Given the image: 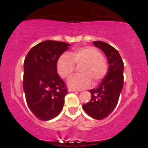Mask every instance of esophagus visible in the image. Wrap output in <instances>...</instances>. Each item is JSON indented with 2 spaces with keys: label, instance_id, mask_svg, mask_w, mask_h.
Listing matches in <instances>:
<instances>
[{
  "label": "esophagus",
  "instance_id": "obj_1",
  "mask_svg": "<svg viewBox=\"0 0 148 148\" xmlns=\"http://www.w3.org/2000/svg\"><path fill=\"white\" fill-rule=\"evenodd\" d=\"M68 92H77V90H76L71 89V88H69Z\"/></svg>",
  "mask_w": 148,
  "mask_h": 148
}]
</instances>
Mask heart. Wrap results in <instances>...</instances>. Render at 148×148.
I'll use <instances>...</instances> for the list:
<instances>
[{"instance_id":"1","label":"heart","mask_w":148,"mask_h":148,"mask_svg":"<svg viewBox=\"0 0 148 148\" xmlns=\"http://www.w3.org/2000/svg\"><path fill=\"white\" fill-rule=\"evenodd\" d=\"M80 67L79 75H74L67 81V86L73 90H84L90 86L92 80L97 84L106 76L108 66L102 55L97 49L92 47L75 49L69 56L63 53L58 59L57 72L60 77L66 79L72 74L75 64Z\"/></svg>"}]
</instances>
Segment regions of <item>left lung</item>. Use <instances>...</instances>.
I'll use <instances>...</instances> for the list:
<instances>
[{
	"label": "left lung",
	"instance_id": "obj_1",
	"mask_svg": "<svg viewBox=\"0 0 148 148\" xmlns=\"http://www.w3.org/2000/svg\"><path fill=\"white\" fill-rule=\"evenodd\" d=\"M93 44L106 55L108 69L99 86L89 90L91 99L83 105V108L91 118L102 120L111 114L118 104L123 88L124 63L114 47L101 41H95Z\"/></svg>",
	"mask_w": 148,
	"mask_h": 148
}]
</instances>
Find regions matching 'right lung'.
<instances>
[{
  "instance_id": "right-lung-1",
  "label": "right lung",
  "mask_w": 148,
  "mask_h": 148,
  "mask_svg": "<svg viewBox=\"0 0 148 148\" xmlns=\"http://www.w3.org/2000/svg\"><path fill=\"white\" fill-rule=\"evenodd\" d=\"M69 47L65 42L46 40L33 47L25 58V99L30 111L40 120L56 118L63 108L68 91L58 74L56 62Z\"/></svg>"
}]
</instances>
